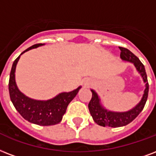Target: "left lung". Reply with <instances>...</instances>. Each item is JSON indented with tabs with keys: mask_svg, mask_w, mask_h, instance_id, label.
I'll list each match as a JSON object with an SVG mask.
<instances>
[{
	"mask_svg": "<svg viewBox=\"0 0 156 156\" xmlns=\"http://www.w3.org/2000/svg\"><path fill=\"white\" fill-rule=\"evenodd\" d=\"M119 49L121 51V59L133 63L137 71L141 73V77L144 80V83H146V89H145L144 95L141 98V101L136 105V107H134L133 109H132L129 111L123 113L112 112V111H108L107 110L104 109L100 105V100L97 94L93 90H91L92 97H91V101L88 104L89 111L93 118L95 123H97L100 126H103V127L118 128V127H123V126L130 123L142 111L145 105H146V102H147V97H148L149 83L147 80V75L146 70H145L144 65L140 61V59L133 53H132L129 50L124 48V47H121V46H119Z\"/></svg>",
	"mask_w": 156,
	"mask_h": 156,
	"instance_id": "left-lung-1",
	"label": "left lung"
}]
</instances>
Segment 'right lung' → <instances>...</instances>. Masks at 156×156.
<instances>
[{"mask_svg":"<svg viewBox=\"0 0 156 156\" xmlns=\"http://www.w3.org/2000/svg\"><path fill=\"white\" fill-rule=\"evenodd\" d=\"M41 45L43 44H35L23 51L21 55L27 51L36 48ZM20 57V55L17 57L13 63L9 74V97L14 106L20 115L30 123L41 126H51L59 123L62 120L63 115L66 112L68 105L75 97L81 87L73 90V91L59 94L53 99L48 100L46 101L30 99L24 96L22 92H20L15 83V68Z\"/></svg>","mask_w":156,"mask_h":156,"instance_id":"add662e5","label":"right lung"}]
</instances>
